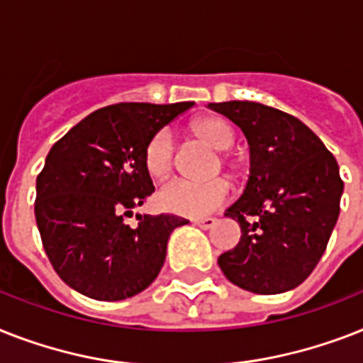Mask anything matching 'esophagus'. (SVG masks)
Instances as JSON below:
<instances>
[{
	"label": "esophagus",
	"instance_id": "obj_1",
	"mask_svg": "<svg viewBox=\"0 0 363 363\" xmlns=\"http://www.w3.org/2000/svg\"><path fill=\"white\" fill-rule=\"evenodd\" d=\"M191 222L196 223V225H199L201 229H211L216 225V218H196V220H191Z\"/></svg>",
	"mask_w": 363,
	"mask_h": 363
}]
</instances>
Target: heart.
I'll return each instance as SVG.
<instances>
[{
  "instance_id": "b5f03b06",
  "label": "heart",
  "mask_w": 363,
  "mask_h": 363,
  "mask_svg": "<svg viewBox=\"0 0 363 363\" xmlns=\"http://www.w3.org/2000/svg\"><path fill=\"white\" fill-rule=\"evenodd\" d=\"M196 134L203 141H207L218 151H225L235 143V132L223 119L205 117L194 125ZM175 156V141L167 128H162L147 141L143 151V164L149 175L155 179H164L173 167ZM233 194L231 182L223 177H216L211 181H188V179H173L166 182L158 191V205L164 211L179 214V216L201 218L207 216L223 203L229 201Z\"/></svg>"
}]
</instances>
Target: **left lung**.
<instances>
[{"label":"left lung","instance_id":"left-lung-1","mask_svg":"<svg viewBox=\"0 0 363 363\" xmlns=\"http://www.w3.org/2000/svg\"><path fill=\"white\" fill-rule=\"evenodd\" d=\"M208 108L231 119L250 145L248 182L225 211L242 235L218 264L250 293L298 287L323 257L340 216L343 181L334 155L302 121L270 106L231 100Z\"/></svg>","mask_w":363,"mask_h":363}]
</instances>
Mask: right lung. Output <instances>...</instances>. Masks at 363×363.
I'll use <instances>...</instances> for the list:
<instances>
[{"label":"right lung","instance_id":"obj_1","mask_svg":"<svg viewBox=\"0 0 363 363\" xmlns=\"http://www.w3.org/2000/svg\"><path fill=\"white\" fill-rule=\"evenodd\" d=\"M194 102H121L93 111L50 149L37 177L35 218L44 252L65 284L95 300L130 298L164 267L173 214H135L155 191L143 164L152 134Z\"/></svg>","mask_w":363,"mask_h":363}]
</instances>
